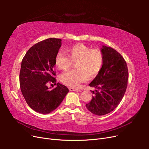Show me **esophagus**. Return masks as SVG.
I'll return each mask as SVG.
<instances>
[{"label": "esophagus", "mask_w": 149, "mask_h": 149, "mask_svg": "<svg viewBox=\"0 0 149 149\" xmlns=\"http://www.w3.org/2000/svg\"><path fill=\"white\" fill-rule=\"evenodd\" d=\"M70 90L71 91H76V92H80L81 91V90L78 89V88H70Z\"/></svg>", "instance_id": "esophagus-1"}]
</instances>
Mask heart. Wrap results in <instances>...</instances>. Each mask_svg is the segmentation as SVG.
<instances>
[{
	"label": "heart",
	"mask_w": 149,
	"mask_h": 149,
	"mask_svg": "<svg viewBox=\"0 0 149 149\" xmlns=\"http://www.w3.org/2000/svg\"><path fill=\"white\" fill-rule=\"evenodd\" d=\"M68 55L58 52L55 56L56 66L66 70L76 62L77 69L68 70L60 76L61 81L72 87H78L88 79L96 77L100 73L104 62V55L100 49L91 48L83 43L70 46L66 49Z\"/></svg>",
	"instance_id": "heart-1"
}]
</instances>
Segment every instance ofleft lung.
Here are the masks:
<instances>
[{
	"label": "left lung",
	"mask_w": 149,
	"mask_h": 149,
	"mask_svg": "<svg viewBox=\"0 0 149 149\" xmlns=\"http://www.w3.org/2000/svg\"><path fill=\"white\" fill-rule=\"evenodd\" d=\"M104 62L99 74L89 86L94 87L95 94L86 104L93 114L102 116L114 110L120 102L127 86L129 73L127 63L119 53L102 46Z\"/></svg>",
	"instance_id": "1"
}]
</instances>
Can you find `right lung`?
Listing matches in <instances>:
<instances>
[{
    "label": "right lung",
    "instance_id": "right-lung-1",
    "mask_svg": "<svg viewBox=\"0 0 149 149\" xmlns=\"http://www.w3.org/2000/svg\"><path fill=\"white\" fill-rule=\"evenodd\" d=\"M61 41L51 38L36 43L22 61L19 76L22 93L30 107L39 113H50L69 92L65 86L56 83L55 77V58L61 46ZM53 83L57 86L49 90L47 84Z\"/></svg>",
    "mask_w": 149,
    "mask_h": 149
}]
</instances>
